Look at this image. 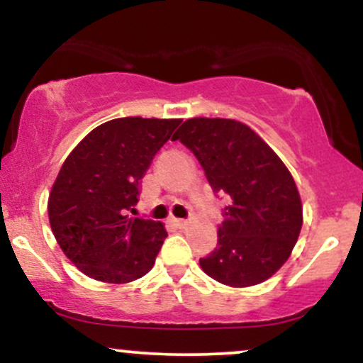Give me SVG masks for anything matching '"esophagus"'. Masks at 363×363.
Wrapping results in <instances>:
<instances>
[{
  "label": "esophagus",
  "instance_id": "1",
  "mask_svg": "<svg viewBox=\"0 0 363 363\" xmlns=\"http://www.w3.org/2000/svg\"><path fill=\"white\" fill-rule=\"evenodd\" d=\"M172 222H174V225H176V227H179V228H184L186 225H187V220H182V218H174Z\"/></svg>",
  "mask_w": 363,
  "mask_h": 363
}]
</instances>
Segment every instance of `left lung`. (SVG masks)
<instances>
[{"mask_svg": "<svg viewBox=\"0 0 363 363\" xmlns=\"http://www.w3.org/2000/svg\"><path fill=\"white\" fill-rule=\"evenodd\" d=\"M172 140L194 153L213 193L228 199L218 244L199 259L203 272L235 289L268 280L290 257L302 228L301 196L289 169L234 119H187Z\"/></svg>", "mask_w": 363, "mask_h": 363, "instance_id": "left-lung-1", "label": "left lung"}]
</instances>
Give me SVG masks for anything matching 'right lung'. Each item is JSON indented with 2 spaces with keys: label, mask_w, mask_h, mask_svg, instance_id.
<instances>
[{
  "label": "right lung",
  "mask_w": 363,
  "mask_h": 363,
  "mask_svg": "<svg viewBox=\"0 0 363 363\" xmlns=\"http://www.w3.org/2000/svg\"><path fill=\"white\" fill-rule=\"evenodd\" d=\"M181 119L119 118L90 131L65 160L49 194V223L69 261L94 280L128 283L147 274L167 232L129 216L157 152Z\"/></svg>",
  "instance_id": "right-lung-1"
}]
</instances>
